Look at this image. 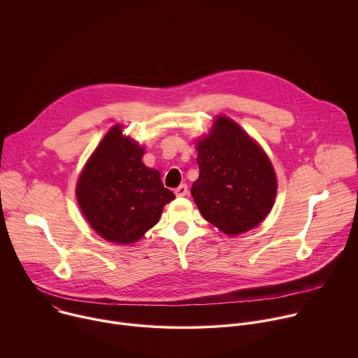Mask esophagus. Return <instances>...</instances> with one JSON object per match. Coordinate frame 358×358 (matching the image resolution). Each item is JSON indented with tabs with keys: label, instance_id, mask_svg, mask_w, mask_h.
<instances>
[{
	"label": "esophagus",
	"instance_id": "obj_1",
	"mask_svg": "<svg viewBox=\"0 0 358 358\" xmlns=\"http://www.w3.org/2000/svg\"><path fill=\"white\" fill-rule=\"evenodd\" d=\"M174 192H176L177 196H185V195H188V187H187V184H181L180 187L176 188Z\"/></svg>",
	"mask_w": 358,
	"mask_h": 358
}]
</instances>
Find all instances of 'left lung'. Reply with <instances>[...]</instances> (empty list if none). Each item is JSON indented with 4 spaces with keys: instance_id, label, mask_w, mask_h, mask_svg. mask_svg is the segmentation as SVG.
<instances>
[{
    "instance_id": "obj_1",
    "label": "left lung",
    "mask_w": 358,
    "mask_h": 358,
    "mask_svg": "<svg viewBox=\"0 0 358 358\" xmlns=\"http://www.w3.org/2000/svg\"><path fill=\"white\" fill-rule=\"evenodd\" d=\"M199 177L191 194L199 213L227 235L259 225L276 196V176L264 152L235 122L218 117L198 143Z\"/></svg>"
}]
</instances>
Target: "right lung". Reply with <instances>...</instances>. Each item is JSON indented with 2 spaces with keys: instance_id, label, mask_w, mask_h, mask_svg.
<instances>
[{
  "instance_id": "obj_1",
  "label": "right lung",
  "mask_w": 358,
  "mask_h": 358,
  "mask_svg": "<svg viewBox=\"0 0 358 358\" xmlns=\"http://www.w3.org/2000/svg\"><path fill=\"white\" fill-rule=\"evenodd\" d=\"M144 150L115 126L97 145L76 187L80 210L101 236L133 243L159 222L166 203L176 195L157 170L141 162Z\"/></svg>"
}]
</instances>
